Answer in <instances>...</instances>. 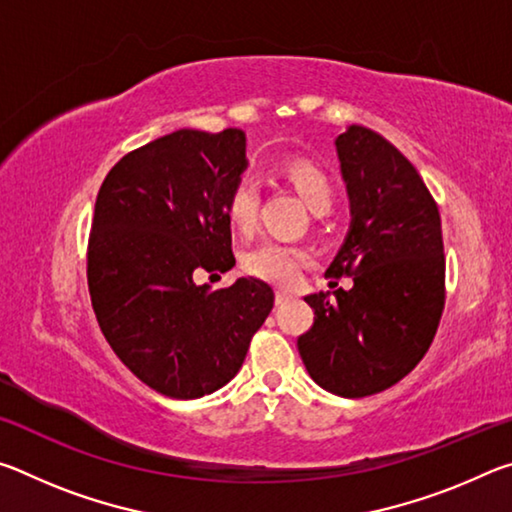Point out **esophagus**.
I'll return each mask as SVG.
<instances>
[{
	"mask_svg": "<svg viewBox=\"0 0 512 512\" xmlns=\"http://www.w3.org/2000/svg\"><path fill=\"white\" fill-rule=\"evenodd\" d=\"M289 298H291L289 291H284V289H277L275 291V302H277V305H282V302H287Z\"/></svg>",
	"mask_w": 512,
	"mask_h": 512,
	"instance_id": "esophagus-1",
	"label": "esophagus"
}]
</instances>
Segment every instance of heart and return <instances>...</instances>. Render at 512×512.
I'll list each match as a JSON object with an SVG mask.
<instances>
[{"mask_svg":"<svg viewBox=\"0 0 512 512\" xmlns=\"http://www.w3.org/2000/svg\"><path fill=\"white\" fill-rule=\"evenodd\" d=\"M280 176L287 180L293 192L302 198V203L314 214H325L332 210L336 201V187L329 173L323 167H318L316 162L305 158L287 160L280 167ZM257 212L259 183L250 173H244L230 189L228 201H225V214H228L232 228L246 235V232L255 228ZM307 262V250L280 244V241H264V244L255 246L244 255V271L257 277V280L287 287V284L296 282L302 266Z\"/></svg>","mask_w":512,"mask_h":512,"instance_id":"b5f03b06","label":"heart"}]
</instances>
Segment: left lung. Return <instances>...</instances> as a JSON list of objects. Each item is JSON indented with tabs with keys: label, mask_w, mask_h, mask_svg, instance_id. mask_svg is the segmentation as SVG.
Wrapping results in <instances>:
<instances>
[{
	"label": "left lung",
	"mask_w": 512,
	"mask_h": 512,
	"mask_svg": "<svg viewBox=\"0 0 512 512\" xmlns=\"http://www.w3.org/2000/svg\"><path fill=\"white\" fill-rule=\"evenodd\" d=\"M350 230L325 277L352 289L311 293L314 325L298 339L309 377L339 397L375 395L418 366L445 307L438 205L413 164L366 126L336 137Z\"/></svg>",
	"instance_id": "1"
}]
</instances>
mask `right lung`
I'll return each mask as SVG.
<instances>
[{"label":"right lung","mask_w":512,"mask_h":512,"mask_svg":"<svg viewBox=\"0 0 512 512\" xmlns=\"http://www.w3.org/2000/svg\"><path fill=\"white\" fill-rule=\"evenodd\" d=\"M246 133L180 128L124 155L103 180L88 246L99 327L133 375L173 400L210 395L237 375L273 289L198 273L235 266L225 201L246 171Z\"/></svg>","instance_id":"obj_1"}]
</instances>
